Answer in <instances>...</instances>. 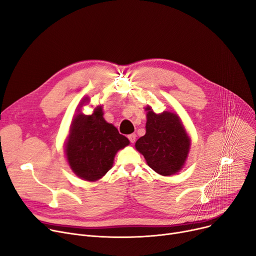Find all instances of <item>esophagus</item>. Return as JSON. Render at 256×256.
I'll list each match as a JSON object with an SVG mask.
<instances>
[{"label":"esophagus","mask_w":256,"mask_h":256,"mask_svg":"<svg viewBox=\"0 0 256 256\" xmlns=\"http://www.w3.org/2000/svg\"><path fill=\"white\" fill-rule=\"evenodd\" d=\"M136 137H137V135H136V134H130V135H128V140L130 141V143H134V142H135L136 141Z\"/></svg>","instance_id":"obj_1"}]
</instances>
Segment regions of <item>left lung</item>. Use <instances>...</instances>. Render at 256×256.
<instances>
[{
    "instance_id": "1",
    "label": "left lung",
    "mask_w": 256,
    "mask_h": 256,
    "mask_svg": "<svg viewBox=\"0 0 256 256\" xmlns=\"http://www.w3.org/2000/svg\"><path fill=\"white\" fill-rule=\"evenodd\" d=\"M145 110L146 134L137 140L136 150L156 173L173 176L184 165L191 140L178 114L168 111L156 114L150 106Z\"/></svg>"
}]
</instances>
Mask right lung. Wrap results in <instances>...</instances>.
<instances>
[{
    "label": "right lung",
    "mask_w": 256,
    "mask_h": 256,
    "mask_svg": "<svg viewBox=\"0 0 256 256\" xmlns=\"http://www.w3.org/2000/svg\"><path fill=\"white\" fill-rule=\"evenodd\" d=\"M128 144V139L104 119L102 108L98 106L91 115L78 113L74 116L65 154L76 176L96 182L112 168L116 152Z\"/></svg>",
    "instance_id": "add662e5"
}]
</instances>
